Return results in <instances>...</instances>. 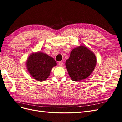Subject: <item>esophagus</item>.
<instances>
[{
    "label": "esophagus",
    "instance_id": "obj_1",
    "mask_svg": "<svg viewBox=\"0 0 122 122\" xmlns=\"http://www.w3.org/2000/svg\"><path fill=\"white\" fill-rule=\"evenodd\" d=\"M58 64V65L61 66H61H62V61H59Z\"/></svg>",
    "mask_w": 122,
    "mask_h": 122
}]
</instances>
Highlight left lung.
<instances>
[{"instance_id":"1","label":"left lung","mask_w":122,"mask_h":122,"mask_svg":"<svg viewBox=\"0 0 122 122\" xmlns=\"http://www.w3.org/2000/svg\"><path fill=\"white\" fill-rule=\"evenodd\" d=\"M95 54L86 47L81 46L72 50L66 66L71 79L74 81L86 78L96 65Z\"/></svg>"}]
</instances>
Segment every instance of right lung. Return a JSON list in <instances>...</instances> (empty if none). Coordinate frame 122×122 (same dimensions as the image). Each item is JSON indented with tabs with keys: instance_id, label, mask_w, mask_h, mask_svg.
Segmentation results:
<instances>
[{
	"instance_id": "add662e5",
	"label": "right lung",
	"mask_w": 122,
	"mask_h": 122,
	"mask_svg": "<svg viewBox=\"0 0 122 122\" xmlns=\"http://www.w3.org/2000/svg\"><path fill=\"white\" fill-rule=\"evenodd\" d=\"M56 65V62L53 58L42 52L31 54L26 62L29 73L39 81L45 80L49 76L51 69Z\"/></svg>"
}]
</instances>
